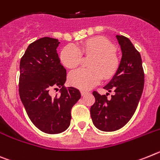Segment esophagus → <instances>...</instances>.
I'll return each mask as SVG.
<instances>
[{"label": "esophagus", "instance_id": "1", "mask_svg": "<svg viewBox=\"0 0 160 160\" xmlns=\"http://www.w3.org/2000/svg\"><path fill=\"white\" fill-rule=\"evenodd\" d=\"M80 93H81V96H82V97H84V96H85V95H87V94H88V92L81 91V92H80Z\"/></svg>", "mask_w": 160, "mask_h": 160}]
</instances>
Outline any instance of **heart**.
Here are the masks:
<instances>
[{
	"mask_svg": "<svg viewBox=\"0 0 160 160\" xmlns=\"http://www.w3.org/2000/svg\"><path fill=\"white\" fill-rule=\"evenodd\" d=\"M116 51L114 44L101 35L84 40L77 48L72 45L63 47L59 59L66 68L74 69L78 67L81 55L90 58L87 63L88 69L75 71L69 75L70 85L86 91L98 84L101 78L103 80L113 79L120 67Z\"/></svg>",
	"mask_w": 160,
	"mask_h": 160,
	"instance_id": "1",
	"label": "heart"
}]
</instances>
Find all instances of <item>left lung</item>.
Wrapping results in <instances>:
<instances>
[{
    "mask_svg": "<svg viewBox=\"0 0 160 160\" xmlns=\"http://www.w3.org/2000/svg\"><path fill=\"white\" fill-rule=\"evenodd\" d=\"M122 50L119 69L104 87L114 94L109 100L106 95L92 92L95 103L90 108L94 126L102 131H115L125 126L134 115L144 87V72L139 52L130 40L123 35H116ZM109 94V93H108Z\"/></svg>",
    "mask_w": 160,
    "mask_h": 160,
    "instance_id": "left-lung-1",
    "label": "left lung"
}]
</instances>
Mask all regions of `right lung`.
<instances>
[{"label": "right lung", "instance_id": "obj_1", "mask_svg": "<svg viewBox=\"0 0 160 160\" xmlns=\"http://www.w3.org/2000/svg\"><path fill=\"white\" fill-rule=\"evenodd\" d=\"M59 43L56 38H39L28 46L20 61L21 101L33 124L51 134L68 128L72 106L81 97L77 88L64 86L66 69L56 51ZM54 88H61L60 97L49 95Z\"/></svg>", "mask_w": 160, "mask_h": 160}]
</instances>
